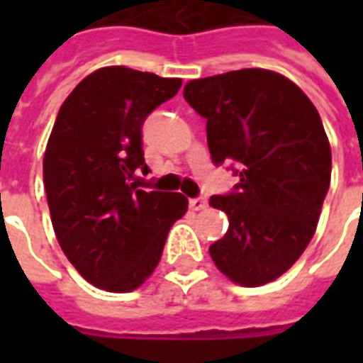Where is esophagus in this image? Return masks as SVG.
Returning <instances> with one entry per match:
<instances>
[{
  "instance_id": "obj_1",
  "label": "esophagus",
  "mask_w": 363,
  "mask_h": 363,
  "mask_svg": "<svg viewBox=\"0 0 363 363\" xmlns=\"http://www.w3.org/2000/svg\"><path fill=\"white\" fill-rule=\"evenodd\" d=\"M189 206H190V210H204L206 206H208V202H206V198L202 196H196V198H190L189 200Z\"/></svg>"
}]
</instances>
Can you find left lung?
Here are the masks:
<instances>
[{"instance_id": "1", "label": "left lung", "mask_w": 363, "mask_h": 363, "mask_svg": "<svg viewBox=\"0 0 363 363\" xmlns=\"http://www.w3.org/2000/svg\"><path fill=\"white\" fill-rule=\"evenodd\" d=\"M182 95L206 118L213 165L228 163L239 177L231 192L210 198L229 218L210 257L247 288L276 280L311 241L330 184L319 112L296 83L268 69L194 79Z\"/></svg>"}]
</instances>
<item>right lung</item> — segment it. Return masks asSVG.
<instances>
[{
	"instance_id": "right-lung-1",
	"label": "right lung",
	"mask_w": 363,
	"mask_h": 363,
	"mask_svg": "<svg viewBox=\"0 0 363 363\" xmlns=\"http://www.w3.org/2000/svg\"><path fill=\"white\" fill-rule=\"evenodd\" d=\"M181 79L124 66L87 75L58 112L44 153V189L58 243L83 278L106 291H132L155 270L167 233L189 200L140 190L150 173L142 126L181 89Z\"/></svg>"
}]
</instances>
